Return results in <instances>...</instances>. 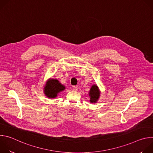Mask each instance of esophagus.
Returning <instances> with one entry per match:
<instances>
[{
  "label": "esophagus",
  "mask_w": 153,
  "mask_h": 153,
  "mask_svg": "<svg viewBox=\"0 0 153 153\" xmlns=\"http://www.w3.org/2000/svg\"><path fill=\"white\" fill-rule=\"evenodd\" d=\"M73 90H74V91H77L78 89H79L78 86H73Z\"/></svg>",
  "instance_id": "esophagus-1"
}]
</instances>
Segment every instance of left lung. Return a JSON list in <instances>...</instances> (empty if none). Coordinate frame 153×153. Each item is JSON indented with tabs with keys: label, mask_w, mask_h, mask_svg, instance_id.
<instances>
[{
	"label": "left lung",
	"mask_w": 153,
	"mask_h": 153,
	"mask_svg": "<svg viewBox=\"0 0 153 153\" xmlns=\"http://www.w3.org/2000/svg\"><path fill=\"white\" fill-rule=\"evenodd\" d=\"M100 93L98 86L96 85H92L89 92V96L90 97V102L91 103H96L100 97Z\"/></svg>",
	"instance_id": "1"
}]
</instances>
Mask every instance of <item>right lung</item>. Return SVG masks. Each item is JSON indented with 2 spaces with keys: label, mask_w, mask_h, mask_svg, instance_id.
<instances>
[{
  "label": "right lung",
  "mask_w": 153,
  "mask_h": 153,
  "mask_svg": "<svg viewBox=\"0 0 153 153\" xmlns=\"http://www.w3.org/2000/svg\"><path fill=\"white\" fill-rule=\"evenodd\" d=\"M65 87L57 79H50L45 85L43 91L44 94L48 98H56L57 94L63 91Z\"/></svg>",
  "instance_id": "1"
}]
</instances>
